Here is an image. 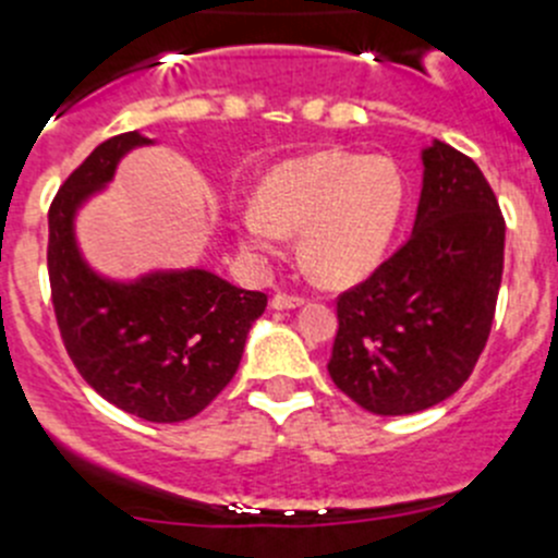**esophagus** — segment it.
<instances>
[{"instance_id": "1", "label": "esophagus", "mask_w": 558, "mask_h": 558, "mask_svg": "<svg viewBox=\"0 0 558 558\" xmlns=\"http://www.w3.org/2000/svg\"><path fill=\"white\" fill-rule=\"evenodd\" d=\"M300 305H305V300H302V296L280 294V291L272 296V307H275V311H291V307H300Z\"/></svg>"}]
</instances>
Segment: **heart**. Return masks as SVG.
Wrapping results in <instances>:
<instances>
[{
  "label": "heart",
  "instance_id": "obj_1",
  "mask_svg": "<svg viewBox=\"0 0 558 558\" xmlns=\"http://www.w3.org/2000/svg\"><path fill=\"white\" fill-rule=\"evenodd\" d=\"M403 207V174L389 158L316 153L275 166L258 202L236 213L234 229L256 256H275L300 231L307 272L327 286H349L381 264Z\"/></svg>",
  "mask_w": 558,
  "mask_h": 558
}]
</instances>
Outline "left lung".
I'll return each mask as SVG.
<instances>
[{"instance_id": "1", "label": "left lung", "mask_w": 558, "mask_h": 558, "mask_svg": "<svg viewBox=\"0 0 558 558\" xmlns=\"http://www.w3.org/2000/svg\"><path fill=\"white\" fill-rule=\"evenodd\" d=\"M505 269V218L480 166L450 144L423 149L414 231L395 256L338 296L329 376L381 416L450 398L490 335Z\"/></svg>"}]
</instances>
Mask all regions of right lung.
Instances as JSON below:
<instances>
[{"label":"right lung","mask_w":558,"mask_h":558,"mask_svg":"<svg viewBox=\"0 0 558 558\" xmlns=\"http://www.w3.org/2000/svg\"><path fill=\"white\" fill-rule=\"evenodd\" d=\"M153 138L113 135L68 177L48 209V280L70 360L97 395L149 423H182L234 378L267 294L209 269H153L113 280L86 264L75 215L106 191L130 149Z\"/></svg>","instance_id":"obj_1"}]
</instances>
